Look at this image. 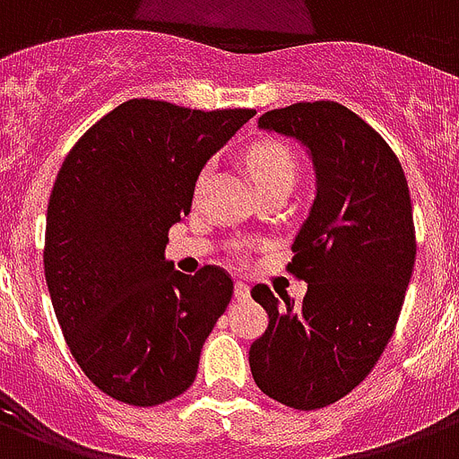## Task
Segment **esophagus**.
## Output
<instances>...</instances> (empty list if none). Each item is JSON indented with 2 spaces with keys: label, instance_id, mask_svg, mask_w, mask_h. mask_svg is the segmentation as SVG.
<instances>
[{
  "label": "esophagus",
  "instance_id": "34e87169",
  "mask_svg": "<svg viewBox=\"0 0 459 459\" xmlns=\"http://www.w3.org/2000/svg\"><path fill=\"white\" fill-rule=\"evenodd\" d=\"M234 296H237V300H248L251 299V289H248V284H244V281H237V284H234Z\"/></svg>",
  "mask_w": 459,
  "mask_h": 459
}]
</instances>
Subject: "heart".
Returning a JSON list of instances; mask_svg holds the SVG:
<instances>
[{"mask_svg": "<svg viewBox=\"0 0 459 459\" xmlns=\"http://www.w3.org/2000/svg\"><path fill=\"white\" fill-rule=\"evenodd\" d=\"M251 178L258 185L273 182V179H293L296 178V163L287 146L280 142H258L244 156Z\"/></svg>", "mask_w": 459, "mask_h": 459, "instance_id": "b5f03b06", "label": "heart"}]
</instances>
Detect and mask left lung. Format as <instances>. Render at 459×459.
Listing matches in <instances>:
<instances>
[{"label": "left lung", "instance_id": "obj_1", "mask_svg": "<svg viewBox=\"0 0 459 459\" xmlns=\"http://www.w3.org/2000/svg\"><path fill=\"white\" fill-rule=\"evenodd\" d=\"M258 127L306 149L315 199L289 263L306 299L253 287L270 322L248 365L265 395L317 410L351 394L394 336L417 253L408 179L391 146L336 101L274 108Z\"/></svg>", "mask_w": 459, "mask_h": 459}]
</instances>
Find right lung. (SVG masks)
Returning a JSON list of instances; mask_svg holds the SVG:
<instances>
[{"label":"right lung","instance_id":"right-lung-1","mask_svg":"<svg viewBox=\"0 0 459 459\" xmlns=\"http://www.w3.org/2000/svg\"><path fill=\"white\" fill-rule=\"evenodd\" d=\"M253 116L130 99L84 132L58 170L44 277L73 358L116 401L152 408L196 379L234 284L212 265L178 273L168 230L192 211L211 156Z\"/></svg>","mask_w":459,"mask_h":459}]
</instances>
